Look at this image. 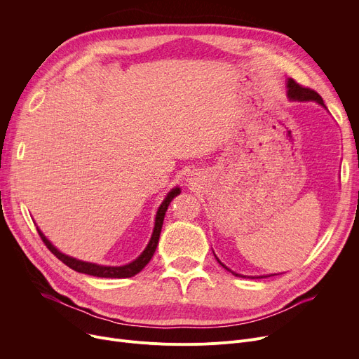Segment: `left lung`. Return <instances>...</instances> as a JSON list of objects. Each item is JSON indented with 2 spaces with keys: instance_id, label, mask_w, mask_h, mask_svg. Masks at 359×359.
Returning a JSON list of instances; mask_svg holds the SVG:
<instances>
[{
  "instance_id": "8db88e82",
  "label": "left lung",
  "mask_w": 359,
  "mask_h": 359,
  "mask_svg": "<svg viewBox=\"0 0 359 359\" xmlns=\"http://www.w3.org/2000/svg\"><path fill=\"white\" fill-rule=\"evenodd\" d=\"M288 97H290L291 100H299V102L314 100V102H317V103L325 106L323 99L320 97V94H318L317 91H314L313 88H309V87H304V86L298 84V83H297L295 80H292V79L288 80ZM217 260H218V259H217ZM218 262H219V260H218ZM219 265H221L222 268L227 269V271H230L227 266L222 265L221 262H219ZM233 273H234V272H233ZM234 275H236V276H240V275H237V273H234Z\"/></svg>"
}]
</instances>
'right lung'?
Returning a JSON list of instances; mask_svg holds the SVG:
<instances>
[{"label":"right lung","mask_w":359,"mask_h":359,"mask_svg":"<svg viewBox=\"0 0 359 359\" xmlns=\"http://www.w3.org/2000/svg\"><path fill=\"white\" fill-rule=\"evenodd\" d=\"M180 194V189L179 187H175V189H172L168 192L167 198L163 201V203L160 205V208L157 211V217H156V227H154V233L153 236H151V240L148 243L147 249L142 252V255L135 259L132 263H129V265H125V266H99V265H94V263H87V262H81V260H77V259H72L69 256H65L62 255L61 252L56 250L52 244L46 240V237L41 233V230H37V233H39L42 241L45 243V246L58 257L62 263H65V265L74 271L77 272H81V273H87V275H91V276H99V278H130L137 275L138 272H141L147 263L151 260V257H153L156 249H157V244H158V238H160V233H161V227H163V221H164V215H165V211L168 208L170 202H172V199L175 196H177Z\"/></svg>","instance_id":"add662e5"}]
</instances>
